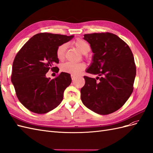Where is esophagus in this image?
Listing matches in <instances>:
<instances>
[{
    "instance_id": "obj_1",
    "label": "esophagus",
    "mask_w": 153,
    "mask_h": 153,
    "mask_svg": "<svg viewBox=\"0 0 153 153\" xmlns=\"http://www.w3.org/2000/svg\"><path fill=\"white\" fill-rule=\"evenodd\" d=\"M71 78H72V80H73V81H74V80H75V78H76V76L71 75Z\"/></svg>"
}]
</instances>
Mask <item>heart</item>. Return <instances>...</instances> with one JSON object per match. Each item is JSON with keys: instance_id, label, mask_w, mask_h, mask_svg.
Instances as JSON below:
<instances>
[{"instance_id": "heart-1", "label": "heart", "mask_w": 153, "mask_h": 153, "mask_svg": "<svg viewBox=\"0 0 153 153\" xmlns=\"http://www.w3.org/2000/svg\"><path fill=\"white\" fill-rule=\"evenodd\" d=\"M74 45H75L76 48L80 50L82 53H86L89 52L90 50L89 45L88 44L86 41L78 39L74 41ZM66 50V45L62 44L59 45L56 50V55L57 57L60 61H62L64 58L65 55V52ZM85 69V64L84 63H74L67 62L64 63L61 65V70L63 72L68 73L71 74L73 75H79Z\"/></svg>"}]
</instances>
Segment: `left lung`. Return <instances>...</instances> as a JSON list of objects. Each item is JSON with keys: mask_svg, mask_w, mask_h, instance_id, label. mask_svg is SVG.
<instances>
[{"mask_svg": "<svg viewBox=\"0 0 153 153\" xmlns=\"http://www.w3.org/2000/svg\"><path fill=\"white\" fill-rule=\"evenodd\" d=\"M84 39L94 53L86 72L98 76H84L82 101L98 114L113 113L122 107L133 91L136 66L133 53L123 39L110 32L84 34Z\"/></svg>", "mask_w": 153, "mask_h": 153, "instance_id": "8db88e82", "label": "left lung"}]
</instances>
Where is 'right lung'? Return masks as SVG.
Returning <instances> with one entry per match:
<instances>
[{"label": "right lung", "mask_w": 153, "mask_h": 153, "mask_svg": "<svg viewBox=\"0 0 153 153\" xmlns=\"http://www.w3.org/2000/svg\"><path fill=\"white\" fill-rule=\"evenodd\" d=\"M73 36L42 32L34 35L23 46L14 59L11 82L20 103L36 114H45L61 103L64 92L71 82V75L61 72L51 80L50 69L58 73L56 50Z\"/></svg>", "instance_id": "right-lung-1"}]
</instances>
